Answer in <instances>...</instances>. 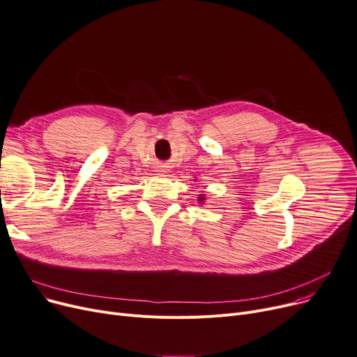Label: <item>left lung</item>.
Masks as SVG:
<instances>
[{"instance_id": "1", "label": "left lung", "mask_w": 357, "mask_h": 357, "mask_svg": "<svg viewBox=\"0 0 357 357\" xmlns=\"http://www.w3.org/2000/svg\"><path fill=\"white\" fill-rule=\"evenodd\" d=\"M204 199H205V198H204V195H199V198H198V201H199V202H202V201H204Z\"/></svg>"}]
</instances>
